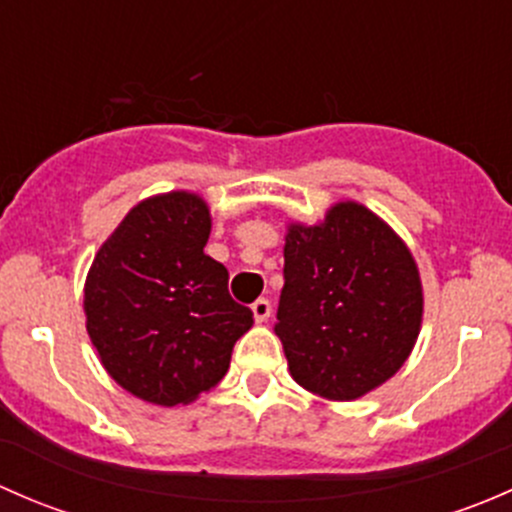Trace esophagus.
Returning a JSON list of instances; mask_svg holds the SVG:
<instances>
[{
  "instance_id": "34e87169",
  "label": "esophagus",
  "mask_w": 512,
  "mask_h": 512,
  "mask_svg": "<svg viewBox=\"0 0 512 512\" xmlns=\"http://www.w3.org/2000/svg\"><path fill=\"white\" fill-rule=\"evenodd\" d=\"M252 314H255V322H257V324L267 322V317H270V314H272L270 299H265V297L257 299V302L252 304Z\"/></svg>"
}]
</instances>
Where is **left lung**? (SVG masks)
<instances>
[{"label": "left lung", "mask_w": 512, "mask_h": 512, "mask_svg": "<svg viewBox=\"0 0 512 512\" xmlns=\"http://www.w3.org/2000/svg\"><path fill=\"white\" fill-rule=\"evenodd\" d=\"M421 317L414 255L369 208L347 200L287 227L275 334L299 386L329 401L369 394L409 359Z\"/></svg>", "instance_id": "left-lung-1"}]
</instances>
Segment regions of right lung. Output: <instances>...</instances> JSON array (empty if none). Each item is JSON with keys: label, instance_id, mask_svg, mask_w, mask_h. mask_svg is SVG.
I'll use <instances>...</instances> for the list:
<instances>
[{"label": "right lung", "instance_id": "right-lung-1", "mask_svg": "<svg viewBox=\"0 0 512 512\" xmlns=\"http://www.w3.org/2000/svg\"><path fill=\"white\" fill-rule=\"evenodd\" d=\"M210 208L188 190L141 200L111 232L86 275V332L103 369L128 394L190 404L230 366L252 312L205 255Z\"/></svg>", "mask_w": 512, "mask_h": 512}]
</instances>
